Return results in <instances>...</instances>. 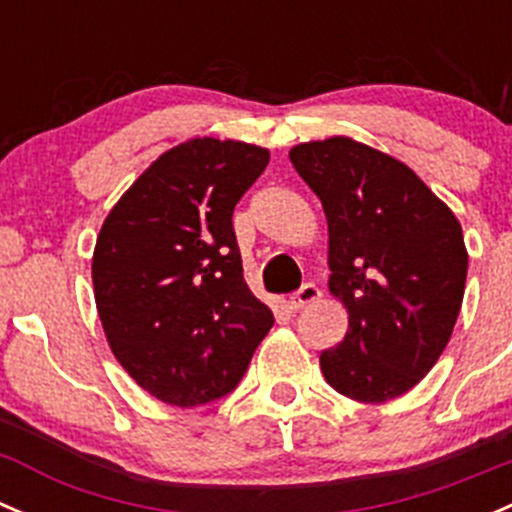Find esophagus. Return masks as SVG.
Wrapping results in <instances>:
<instances>
[{"label":"esophagus","instance_id":"obj_1","mask_svg":"<svg viewBox=\"0 0 512 512\" xmlns=\"http://www.w3.org/2000/svg\"><path fill=\"white\" fill-rule=\"evenodd\" d=\"M318 298H321V288H318L316 283H306V286H301L296 293H293L291 301H288V303H291L293 311H301V308L316 303Z\"/></svg>","mask_w":512,"mask_h":512}]
</instances>
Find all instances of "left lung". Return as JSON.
Masks as SVG:
<instances>
[{"mask_svg":"<svg viewBox=\"0 0 512 512\" xmlns=\"http://www.w3.org/2000/svg\"><path fill=\"white\" fill-rule=\"evenodd\" d=\"M328 221V288L348 331L321 353L326 381L361 403L411 391L458 321L468 251L453 211L393 156L348 136L291 149Z\"/></svg>","mask_w":512,"mask_h":512,"instance_id":"1","label":"left lung"}]
</instances>
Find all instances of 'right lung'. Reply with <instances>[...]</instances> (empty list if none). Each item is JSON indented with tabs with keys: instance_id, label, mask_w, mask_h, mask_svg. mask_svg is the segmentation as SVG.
<instances>
[{
	"instance_id": "right-lung-1",
	"label": "right lung",
	"mask_w": 512,
	"mask_h": 512,
	"mask_svg": "<svg viewBox=\"0 0 512 512\" xmlns=\"http://www.w3.org/2000/svg\"><path fill=\"white\" fill-rule=\"evenodd\" d=\"M268 149L204 136L161 154L109 211L91 258L96 311L124 371L169 406L239 386L273 313L244 281L236 204Z\"/></svg>"
}]
</instances>
